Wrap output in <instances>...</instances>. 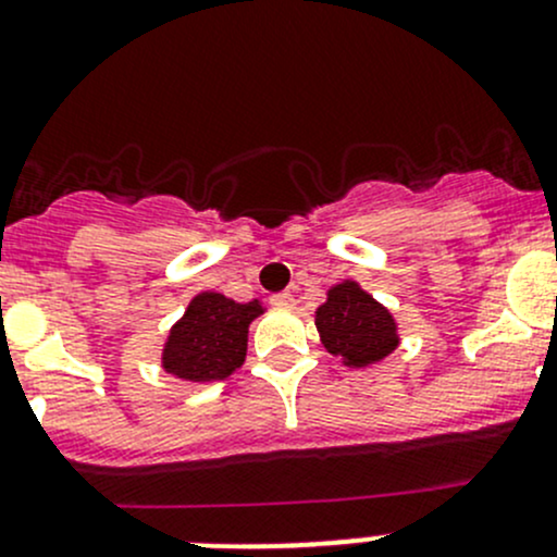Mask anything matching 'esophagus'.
Instances as JSON below:
<instances>
[{"instance_id": "1", "label": "esophagus", "mask_w": 557, "mask_h": 557, "mask_svg": "<svg viewBox=\"0 0 557 557\" xmlns=\"http://www.w3.org/2000/svg\"><path fill=\"white\" fill-rule=\"evenodd\" d=\"M269 301H272V307H277V310H290V307L296 305L294 294H274Z\"/></svg>"}]
</instances>
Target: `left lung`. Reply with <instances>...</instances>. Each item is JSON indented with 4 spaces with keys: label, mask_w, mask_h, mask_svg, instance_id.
<instances>
[{
    "label": "left lung",
    "mask_w": 557,
    "mask_h": 557,
    "mask_svg": "<svg viewBox=\"0 0 557 557\" xmlns=\"http://www.w3.org/2000/svg\"><path fill=\"white\" fill-rule=\"evenodd\" d=\"M314 325L325 350L350 369L372 367L398 347V325L391 310L356 280L329 288L314 312Z\"/></svg>",
    "instance_id": "1"
}]
</instances>
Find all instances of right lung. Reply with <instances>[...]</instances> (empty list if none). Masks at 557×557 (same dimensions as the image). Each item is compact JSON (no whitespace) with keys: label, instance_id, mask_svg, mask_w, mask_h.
Segmentation results:
<instances>
[{"label":"right lung","instance_id":"add662e5","mask_svg":"<svg viewBox=\"0 0 557 557\" xmlns=\"http://www.w3.org/2000/svg\"><path fill=\"white\" fill-rule=\"evenodd\" d=\"M261 312L258 299L239 305L215 290L194 296L183 318L170 329L161 367L188 383L226 380L245 363L247 329Z\"/></svg>","mask_w":557,"mask_h":557}]
</instances>
